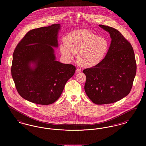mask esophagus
<instances>
[{
	"label": "esophagus",
	"mask_w": 146,
	"mask_h": 146,
	"mask_svg": "<svg viewBox=\"0 0 146 146\" xmlns=\"http://www.w3.org/2000/svg\"><path fill=\"white\" fill-rule=\"evenodd\" d=\"M82 72V70L79 68H77L76 70V73H79V72Z\"/></svg>",
	"instance_id": "esophagus-1"
}]
</instances>
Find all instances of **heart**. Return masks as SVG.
I'll return each instance as SVG.
<instances>
[{"mask_svg": "<svg viewBox=\"0 0 146 146\" xmlns=\"http://www.w3.org/2000/svg\"><path fill=\"white\" fill-rule=\"evenodd\" d=\"M64 45L60 46V51L68 60L76 55L78 64L85 68L97 66L107 55L110 44L108 40L87 29L72 32L64 38Z\"/></svg>", "mask_w": 146, "mask_h": 146, "instance_id": "heart-1", "label": "heart"}]
</instances>
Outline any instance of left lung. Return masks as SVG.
Returning <instances> with one entry per match:
<instances>
[{
  "label": "left lung",
  "mask_w": 146,
  "mask_h": 146,
  "mask_svg": "<svg viewBox=\"0 0 146 146\" xmlns=\"http://www.w3.org/2000/svg\"><path fill=\"white\" fill-rule=\"evenodd\" d=\"M99 27L108 32L111 42L104 60L97 66L83 70L87 96L95 104H112L130 92L136 74V63L131 45L115 28Z\"/></svg>",
  "instance_id": "1"
}]
</instances>
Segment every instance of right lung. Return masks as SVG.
<instances>
[{
	"label": "right lung",
	"instance_id": "obj_1",
	"mask_svg": "<svg viewBox=\"0 0 146 146\" xmlns=\"http://www.w3.org/2000/svg\"><path fill=\"white\" fill-rule=\"evenodd\" d=\"M60 24L29 31L13 54L11 75L21 97L36 104L48 105L62 94L75 73L74 66L56 60Z\"/></svg>",
	"mask_w": 146,
	"mask_h": 146
}]
</instances>
